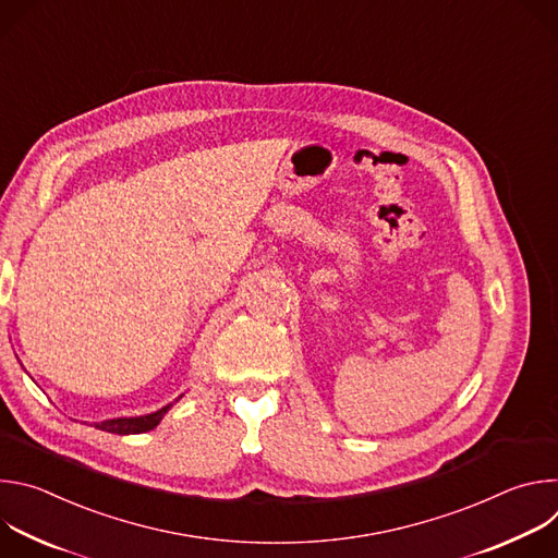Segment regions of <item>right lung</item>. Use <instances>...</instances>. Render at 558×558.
I'll return each instance as SVG.
<instances>
[{
  "label": "right lung",
  "instance_id": "1",
  "mask_svg": "<svg viewBox=\"0 0 558 558\" xmlns=\"http://www.w3.org/2000/svg\"><path fill=\"white\" fill-rule=\"evenodd\" d=\"M172 407V404H170ZM170 407L156 411L151 415H143V417H119V420H106V422H99L97 428L99 430H106V433H114V435H136V433H147L151 428L158 426V422H161L166 417V413L170 411Z\"/></svg>",
  "mask_w": 558,
  "mask_h": 558
}]
</instances>
